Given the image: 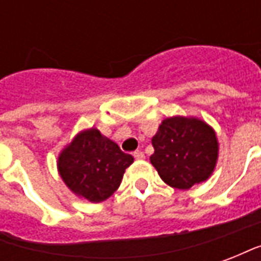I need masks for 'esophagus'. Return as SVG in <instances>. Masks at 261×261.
Masks as SVG:
<instances>
[{
	"mask_svg": "<svg viewBox=\"0 0 261 261\" xmlns=\"http://www.w3.org/2000/svg\"><path fill=\"white\" fill-rule=\"evenodd\" d=\"M134 158L138 159V161H141V159L145 158V155H144L142 151H136V152H134Z\"/></svg>",
	"mask_w": 261,
	"mask_h": 261,
	"instance_id": "34e87169",
	"label": "esophagus"
}]
</instances>
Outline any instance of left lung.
Returning <instances> with one entry per match:
<instances>
[{
	"instance_id": "1",
	"label": "left lung",
	"mask_w": 261,
	"mask_h": 261,
	"mask_svg": "<svg viewBox=\"0 0 261 261\" xmlns=\"http://www.w3.org/2000/svg\"><path fill=\"white\" fill-rule=\"evenodd\" d=\"M152 147L151 164L166 185L179 190L208 180L218 161L217 133L204 120L193 116L162 120L152 137Z\"/></svg>"
}]
</instances>
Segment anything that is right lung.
<instances>
[{
  "instance_id": "obj_1",
  "label": "right lung",
  "mask_w": 261,
  "mask_h": 261,
  "mask_svg": "<svg viewBox=\"0 0 261 261\" xmlns=\"http://www.w3.org/2000/svg\"><path fill=\"white\" fill-rule=\"evenodd\" d=\"M134 158L100 131H80L59 153L57 169L75 196L91 202L108 200L119 189L125 169Z\"/></svg>"
}]
</instances>
